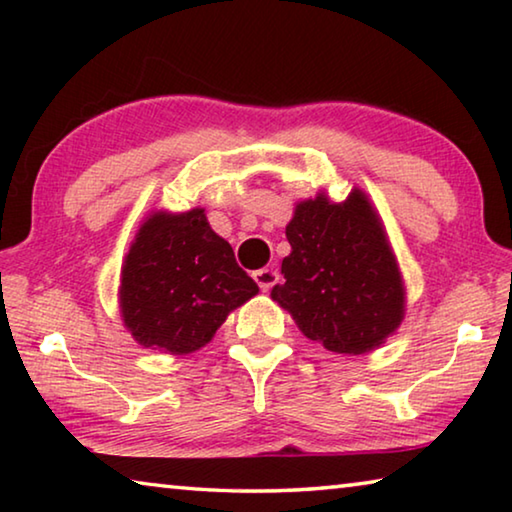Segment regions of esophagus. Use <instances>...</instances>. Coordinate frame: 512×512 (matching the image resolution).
I'll list each match as a JSON object with an SVG mask.
<instances>
[{"mask_svg":"<svg viewBox=\"0 0 512 512\" xmlns=\"http://www.w3.org/2000/svg\"><path fill=\"white\" fill-rule=\"evenodd\" d=\"M253 277H255V282L259 284V289L268 291L277 282V271H275V268H259V271L253 273Z\"/></svg>","mask_w":512,"mask_h":512,"instance_id":"1","label":"esophagus"}]
</instances>
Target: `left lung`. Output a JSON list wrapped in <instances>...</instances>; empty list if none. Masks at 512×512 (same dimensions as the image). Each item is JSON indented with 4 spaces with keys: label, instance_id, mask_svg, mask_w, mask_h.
I'll list each match as a JSON object with an SVG mask.
<instances>
[{
    "label": "left lung",
    "instance_id": "left-lung-1",
    "mask_svg": "<svg viewBox=\"0 0 512 512\" xmlns=\"http://www.w3.org/2000/svg\"><path fill=\"white\" fill-rule=\"evenodd\" d=\"M291 253L271 298L302 334L339 354H366L402 325L406 289L375 205L354 187L343 203L325 192L300 201L287 225Z\"/></svg>",
    "mask_w": 512,
    "mask_h": 512
}]
</instances>
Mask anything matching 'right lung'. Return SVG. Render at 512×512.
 <instances>
[{
    "label": "right lung",
    "mask_w": 512,
    "mask_h": 512,
    "mask_svg": "<svg viewBox=\"0 0 512 512\" xmlns=\"http://www.w3.org/2000/svg\"><path fill=\"white\" fill-rule=\"evenodd\" d=\"M257 291L203 207L155 210L121 264L119 311L142 348L180 357L210 343L230 311Z\"/></svg>",
    "instance_id": "obj_1"
}]
</instances>
